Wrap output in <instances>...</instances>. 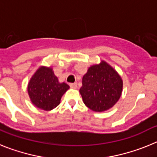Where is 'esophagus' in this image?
Returning <instances> with one entry per match:
<instances>
[{"mask_svg":"<svg viewBox=\"0 0 157 157\" xmlns=\"http://www.w3.org/2000/svg\"><path fill=\"white\" fill-rule=\"evenodd\" d=\"M70 86L71 87V88H73V89H76L78 87V85H77V83H71L70 84Z\"/></svg>","mask_w":157,"mask_h":157,"instance_id":"esophagus-1","label":"esophagus"}]
</instances>
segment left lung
<instances>
[{"mask_svg":"<svg viewBox=\"0 0 157 157\" xmlns=\"http://www.w3.org/2000/svg\"><path fill=\"white\" fill-rule=\"evenodd\" d=\"M123 80L112 66L104 60L90 67L82 78L79 92L89 109L101 112L116 105L121 97Z\"/></svg>","mask_w":157,"mask_h":157,"instance_id":"left-lung-1","label":"left lung"}]
</instances>
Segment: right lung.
<instances>
[{
  "mask_svg": "<svg viewBox=\"0 0 157 157\" xmlns=\"http://www.w3.org/2000/svg\"><path fill=\"white\" fill-rule=\"evenodd\" d=\"M68 89L67 83L59 82L51 67L41 66L30 78L27 91L33 105L50 111L59 105L62 96Z\"/></svg>",
  "mask_w": 157,
  "mask_h": 157,
  "instance_id": "obj_1",
  "label": "right lung"
}]
</instances>
